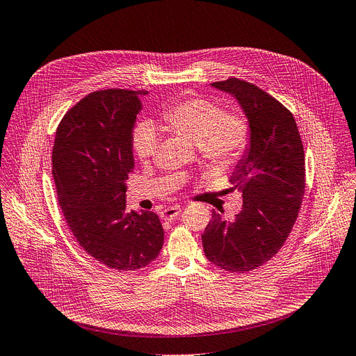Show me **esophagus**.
Segmentation results:
<instances>
[{"label":"esophagus","instance_id":"1","mask_svg":"<svg viewBox=\"0 0 356 356\" xmlns=\"http://www.w3.org/2000/svg\"><path fill=\"white\" fill-rule=\"evenodd\" d=\"M181 213V207H168L164 211H161V217L164 220H173Z\"/></svg>","mask_w":356,"mask_h":356}]
</instances>
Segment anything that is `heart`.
<instances>
[{
    "label": "heart",
    "mask_w": 356,
    "mask_h": 356,
    "mask_svg": "<svg viewBox=\"0 0 356 356\" xmlns=\"http://www.w3.org/2000/svg\"><path fill=\"white\" fill-rule=\"evenodd\" d=\"M161 130L195 145L201 160L213 170L234 165L251 143L252 129L239 111H225L220 104L202 97L179 101L161 113ZM158 135L152 124H139L131 148L140 164H148L156 151Z\"/></svg>",
    "instance_id": "b5f03b06"
}]
</instances>
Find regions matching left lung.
<instances>
[{"mask_svg": "<svg viewBox=\"0 0 356 356\" xmlns=\"http://www.w3.org/2000/svg\"><path fill=\"white\" fill-rule=\"evenodd\" d=\"M214 88L236 97L251 123V147L236 165L230 191L242 192L234 220L213 211L202 234L205 257L230 273L264 266L280 251L305 193V154L293 114L257 85L229 77Z\"/></svg>", "mask_w": 356, "mask_h": 356, "instance_id": "obj_1", "label": "left lung"}]
</instances>
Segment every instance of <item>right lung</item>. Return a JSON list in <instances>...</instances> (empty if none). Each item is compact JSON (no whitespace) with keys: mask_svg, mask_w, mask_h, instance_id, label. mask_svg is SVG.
<instances>
[{"mask_svg":"<svg viewBox=\"0 0 356 356\" xmlns=\"http://www.w3.org/2000/svg\"><path fill=\"white\" fill-rule=\"evenodd\" d=\"M147 90L90 92L64 114L52 148L63 216L79 246L105 267L135 271L160 254L164 230L152 211H126L134 173L131 134Z\"/></svg>","mask_w":356,"mask_h":356,"instance_id":"right-lung-1","label":"right lung"}]
</instances>
